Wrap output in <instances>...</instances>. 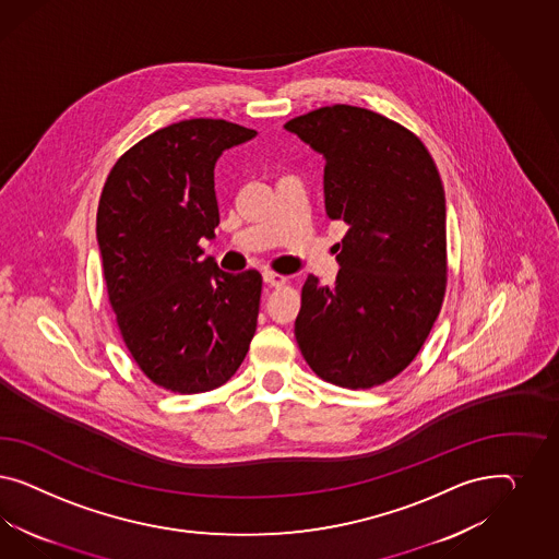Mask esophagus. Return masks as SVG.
I'll use <instances>...</instances> for the list:
<instances>
[{
    "label": "esophagus",
    "mask_w": 559,
    "mask_h": 559,
    "mask_svg": "<svg viewBox=\"0 0 559 559\" xmlns=\"http://www.w3.org/2000/svg\"><path fill=\"white\" fill-rule=\"evenodd\" d=\"M264 283H269L271 287H283L287 283V276L281 272L264 271Z\"/></svg>",
    "instance_id": "esophagus-1"
}]
</instances>
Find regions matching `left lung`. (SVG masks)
Returning a JSON list of instances; mask_svg holds the SVG:
<instances>
[{"instance_id": "8db88e82", "label": "left lung", "mask_w": 559, "mask_h": 559, "mask_svg": "<svg viewBox=\"0 0 559 559\" xmlns=\"http://www.w3.org/2000/svg\"><path fill=\"white\" fill-rule=\"evenodd\" d=\"M325 157V213L348 225L332 287L309 274L295 338L323 381L371 390L406 369L447 290V206L423 141L367 108L334 104L288 120Z\"/></svg>"}]
</instances>
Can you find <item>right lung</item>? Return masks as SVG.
<instances>
[{"mask_svg":"<svg viewBox=\"0 0 559 559\" xmlns=\"http://www.w3.org/2000/svg\"><path fill=\"white\" fill-rule=\"evenodd\" d=\"M255 136L223 119L174 122L122 153L102 188L96 236L108 301L139 369L174 393L227 383L248 355L262 276L206 258L221 153Z\"/></svg>","mask_w":559,"mask_h":559,"instance_id":"obj_1","label":"right lung"}]
</instances>
